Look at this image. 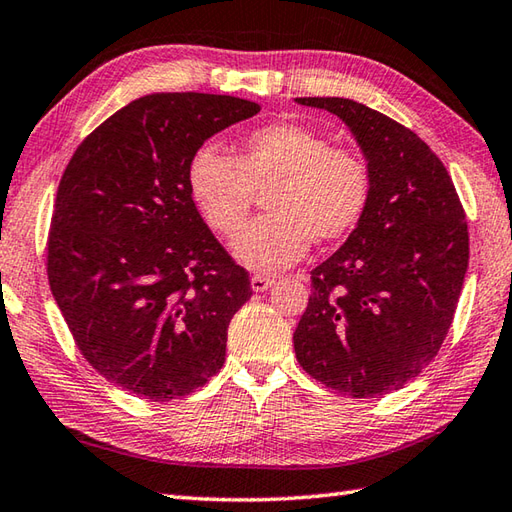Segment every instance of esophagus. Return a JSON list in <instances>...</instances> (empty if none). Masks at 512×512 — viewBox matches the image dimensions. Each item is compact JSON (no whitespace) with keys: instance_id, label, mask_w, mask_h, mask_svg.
I'll use <instances>...</instances> for the list:
<instances>
[{"instance_id":"obj_1","label":"esophagus","mask_w":512,"mask_h":512,"mask_svg":"<svg viewBox=\"0 0 512 512\" xmlns=\"http://www.w3.org/2000/svg\"><path fill=\"white\" fill-rule=\"evenodd\" d=\"M275 279L268 277V275H262V273H255L253 277H250V286H253L255 293H264V290H268L270 286H273Z\"/></svg>"}]
</instances>
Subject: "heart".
<instances>
[{"mask_svg": "<svg viewBox=\"0 0 512 512\" xmlns=\"http://www.w3.org/2000/svg\"><path fill=\"white\" fill-rule=\"evenodd\" d=\"M188 190L206 224L235 237L268 193L262 217L235 239L239 262L264 273L293 266L310 242L330 246L362 222L373 170L359 150L330 142L322 130L277 122L248 130L233 157L215 146L199 148L188 164Z\"/></svg>", "mask_w": 512, "mask_h": 512, "instance_id": "1", "label": "heart"}]
</instances>
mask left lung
I'll list each match as a JSON object with an SVG mask.
<instances>
[{
  "instance_id": "8db88e82",
  "label": "left lung",
  "mask_w": 512,
  "mask_h": 512,
  "mask_svg": "<svg viewBox=\"0 0 512 512\" xmlns=\"http://www.w3.org/2000/svg\"><path fill=\"white\" fill-rule=\"evenodd\" d=\"M353 130L373 195L346 244L310 270L295 328L297 362L350 397L402 388L433 362L468 268L464 206L430 146L379 110L344 97H297Z\"/></svg>"
}]
</instances>
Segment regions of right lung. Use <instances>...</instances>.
<instances>
[{"label":"right lung","instance_id":"add662e5","mask_svg":"<svg viewBox=\"0 0 512 512\" xmlns=\"http://www.w3.org/2000/svg\"><path fill=\"white\" fill-rule=\"evenodd\" d=\"M259 113L230 95L155 93L99 124L62 175L46 273L79 353L150 402L202 388L253 288L190 197L210 135Z\"/></svg>","mask_w":512,"mask_h":512}]
</instances>
